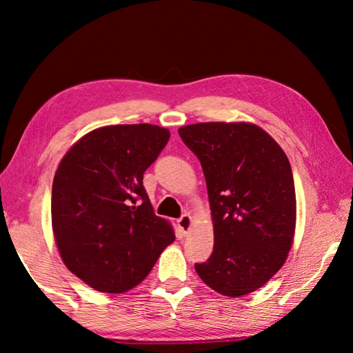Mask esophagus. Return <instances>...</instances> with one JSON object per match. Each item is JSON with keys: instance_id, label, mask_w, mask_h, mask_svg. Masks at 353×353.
Wrapping results in <instances>:
<instances>
[{"instance_id": "esophagus-1", "label": "esophagus", "mask_w": 353, "mask_h": 353, "mask_svg": "<svg viewBox=\"0 0 353 353\" xmlns=\"http://www.w3.org/2000/svg\"><path fill=\"white\" fill-rule=\"evenodd\" d=\"M176 222H178V227L181 228V231H183L184 234H188L191 230V223H193V218H191L188 213H184V215L181 216Z\"/></svg>"}]
</instances>
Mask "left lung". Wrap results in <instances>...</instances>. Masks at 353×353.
<instances>
[{"instance_id":"8db88e82","label":"left lung","mask_w":353,"mask_h":353,"mask_svg":"<svg viewBox=\"0 0 353 353\" xmlns=\"http://www.w3.org/2000/svg\"><path fill=\"white\" fill-rule=\"evenodd\" d=\"M206 178L215 245L196 263L213 290L240 297L258 290L287 259L296 227L292 166L262 128L205 122L178 130Z\"/></svg>"}]
</instances>
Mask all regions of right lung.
I'll return each mask as SVG.
<instances>
[{"label": "right lung", "instance_id": "1", "mask_svg": "<svg viewBox=\"0 0 353 353\" xmlns=\"http://www.w3.org/2000/svg\"><path fill=\"white\" fill-rule=\"evenodd\" d=\"M169 137L150 123L103 126L61 159L52 181V232L69 271L94 290H131L175 240L143 185Z\"/></svg>", "mask_w": 353, "mask_h": 353}]
</instances>
